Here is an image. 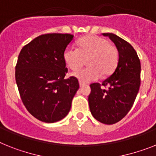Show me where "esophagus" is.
Masks as SVG:
<instances>
[{
	"label": "esophagus",
	"mask_w": 156,
	"mask_h": 156,
	"mask_svg": "<svg viewBox=\"0 0 156 156\" xmlns=\"http://www.w3.org/2000/svg\"><path fill=\"white\" fill-rule=\"evenodd\" d=\"M79 83H80V87H83V86L84 85V83H83L82 81H80Z\"/></svg>",
	"instance_id": "1"
}]
</instances>
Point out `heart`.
Returning <instances> with one entry per match:
<instances>
[{"mask_svg": "<svg viewBox=\"0 0 156 156\" xmlns=\"http://www.w3.org/2000/svg\"><path fill=\"white\" fill-rule=\"evenodd\" d=\"M66 65L71 70H77L85 62L89 65L73 73L80 81L89 83L104 76L111 75L115 71L119 53L114 45L105 38L98 36H87L77 41L76 48L68 47L63 53Z\"/></svg>", "mask_w": 156, "mask_h": 156, "instance_id": "1", "label": "heart"}]
</instances>
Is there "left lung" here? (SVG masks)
Here are the masks:
<instances>
[{"label":"left lung","mask_w":156,"mask_h":156,"mask_svg":"<svg viewBox=\"0 0 156 156\" xmlns=\"http://www.w3.org/2000/svg\"><path fill=\"white\" fill-rule=\"evenodd\" d=\"M116 46L119 61L114 73L102 84L92 83L88 104L92 115L100 123L113 124L132 108L140 86V60L128 42L113 33H103ZM107 87L105 89L101 85Z\"/></svg>","instance_id":"obj_1"}]
</instances>
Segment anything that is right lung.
Returning <instances> with one entry per match:
<instances>
[{
	"mask_svg": "<svg viewBox=\"0 0 156 156\" xmlns=\"http://www.w3.org/2000/svg\"><path fill=\"white\" fill-rule=\"evenodd\" d=\"M73 35L48 33L24 45L18 56L15 77L23 104L31 115L45 123H55L68 115L79 89L68 73L63 53Z\"/></svg>",
	"mask_w": 156,
	"mask_h": 156,
	"instance_id": "1",
	"label": "right lung"
}]
</instances>
